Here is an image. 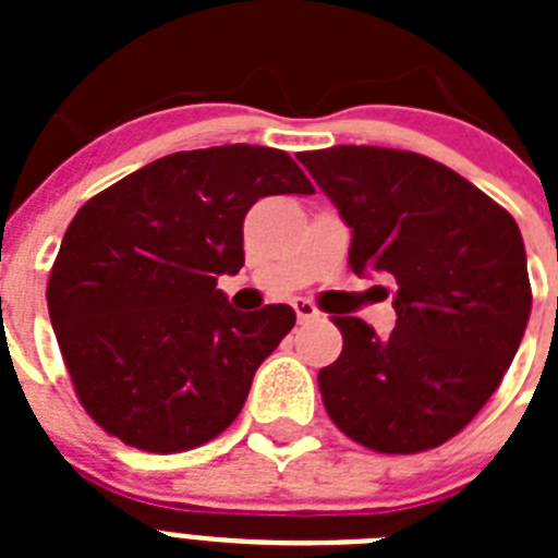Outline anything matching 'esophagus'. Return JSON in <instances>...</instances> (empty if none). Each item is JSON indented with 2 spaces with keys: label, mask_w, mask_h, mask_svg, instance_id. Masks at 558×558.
Returning <instances> with one entry per match:
<instances>
[{
  "label": "esophagus",
  "mask_w": 558,
  "mask_h": 558,
  "mask_svg": "<svg viewBox=\"0 0 558 558\" xmlns=\"http://www.w3.org/2000/svg\"><path fill=\"white\" fill-rule=\"evenodd\" d=\"M293 310H295V318H299V324L318 318V307H315L313 302H307V299H295Z\"/></svg>",
  "instance_id": "obj_1"
}]
</instances>
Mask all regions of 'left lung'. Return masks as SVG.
<instances>
[{
    "label": "left lung",
    "mask_w": 558,
    "mask_h": 558,
    "mask_svg": "<svg viewBox=\"0 0 558 558\" xmlns=\"http://www.w3.org/2000/svg\"><path fill=\"white\" fill-rule=\"evenodd\" d=\"M352 229L349 268L397 279V327L377 338L335 315L343 352L318 372L324 408L352 441L411 456L450 441L489 402L531 315L514 218L450 167L411 150L299 153Z\"/></svg>",
    "instance_id": "8db88e82"
}]
</instances>
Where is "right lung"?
I'll return each mask as SVG.
<instances>
[{"mask_svg":"<svg viewBox=\"0 0 558 558\" xmlns=\"http://www.w3.org/2000/svg\"><path fill=\"white\" fill-rule=\"evenodd\" d=\"M310 192L284 150L223 145L170 153L81 206L47 307L77 399L102 430L136 450L184 452L234 422L295 313H236L218 276L243 268L256 201Z\"/></svg>","mask_w":558,"mask_h":558,"instance_id":"obj_1","label":"right lung"}]
</instances>
